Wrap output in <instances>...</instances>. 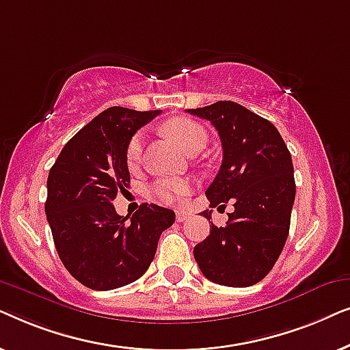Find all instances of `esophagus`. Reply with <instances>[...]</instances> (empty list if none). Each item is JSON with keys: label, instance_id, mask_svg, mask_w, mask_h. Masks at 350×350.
Returning a JSON list of instances; mask_svg holds the SVG:
<instances>
[{"label": "esophagus", "instance_id": "obj_1", "mask_svg": "<svg viewBox=\"0 0 350 350\" xmlns=\"http://www.w3.org/2000/svg\"><path fill=\"white\" fill-rule=\"evenodd\" d=\"M189 212L186 208H176V221H180V223H183V221H186V219L189 218Z\"/></svg>", "mask_w": 350, "mask_h": 350}]
</instances>
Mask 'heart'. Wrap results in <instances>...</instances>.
<instances>
[{"label":"heart","mask_w":350,"mask_h":350,"mask_svg":"<svg viewBox=\"0 0 350 350\" xmlns=\"http://www.w3.org/2000/svg\"><path fill=\"white\" fill-rule=\"evenodd\" d=\"M167 131L174 140L183 148V150L191 154V152L204 150V146L207 145V132L204 131V127L196 121L186 118H178L167 124ZM143 146H145V133L137 132L135 135L131 138L127 145L126 157L129 165L137 164L140 159ZM191 189H193V183L189 180L185 178H165L159 180L152 185V194L162 202H181L188 198Z\"/></svg>","instance_id":"1"}]
</instances>
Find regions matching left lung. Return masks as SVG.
Returning a JSON list of instances; mask_svg holds the SVG:
<instances>
[{
    "label": "left lung",
    "mask_w": 350,
    "mask_h": 350,
    "mask_svg": "<svg viewBox=\"0 0 350 350\" xmlns=\"http://www.w3.org/2000/svg\"><path fill=\"white\" fill-rule=\"evenodd\" d=\"M217 129L223 162L205 191L210 207L232 200L226 226H210L194 247L202 274L215 284L250 286L265 279L288 237L296 185L284 138L267 119L234 102L186 109ZM202 215L212 218V210Z\"/></svg>",
    "instance_id": "8db88e82"
}]
</instances>
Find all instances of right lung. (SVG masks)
<instances>
[{"label":"right lung","instance_id":"1","mask_svg":"<svg viewBox=\"0 0 350 350\" xmlns=\"http://www.w3.org/2000/svg\"><path fill=\"white\" fill-rule=\"evenodd\" d=\"M157 114L105 109L70 138L49 170L44 208L57 253L88 288L107 291L140 279L162 231L175 221L170 208L156 204H142L132 217L118 215L111 204L131 183L129 142Z\"/></svg>","mask_w":350,"mask_h":350}]
</instances>
